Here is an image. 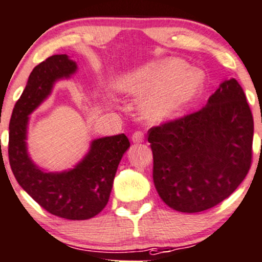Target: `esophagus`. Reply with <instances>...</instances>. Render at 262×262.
<instances>
[{"label":"esophagus","mask_w":262,"mask_h":262,"mask_svg":"<svg viewBox=\"0 0 262 262\" xmlns=\"http://www.w3.org/2000/svg\"><path fill=\"white\" fill-rule=\"evenodd\" d=\"M131 140L136 143L143 142V140H145V134H143L142 131H135L134 134H132Z\"/></svg>","instance_id":"34e87169"}]
</instances>
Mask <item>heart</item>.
Here are the masks:
<instances>
[{
  "mask_svg": "<svg viewBox=\"0 0 262 262\" xmlns=\"http://www.w3.org/2000/svg\"><path fill=\"white\" fill-rule=\"evenodd\" d=\"M205 83V74L195 67H186L180 58L146 64L123 78L121 91L142 100V116L151 123L170 120L188 101L192 100Z\"/></svg>",
  "mask_w": 262,
  "mask_h": 262,
  "instance_id": "obj_1",
  "label": "heart"
}]
</instances>
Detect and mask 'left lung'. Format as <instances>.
Listing matches in <instances>:
<instances>
[{"instance_id":"8db88e82","label":"left lung","mask_w":262,"mask_h":262,"mask_svg":"<svg viewBox=\"0 0 262 262\" xmlns=\"http://www.w3.org/2000/svg\"><path fill=\"white\" fill-rule=\"evenodd\" d=\"M254 119L243 87L224 81L199 111L148 130L154 184L180 212H201L229 198L252 161Z\"/></svg>"}]
</instances>
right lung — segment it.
Listing matches in <instances>:
<instances>
[{"label": "right lung", "instance_id": "obj_1", "mask_svg": "<svg viewBox=\"0 0 262 262\" xmlns=\"http://www.w3.org/2000/svg\"><path fill=\"white\" fill-rule=\"evenodd\" d=\"M76 70L77 64L67 55H53L32 70L10 120L8 159L19 186L42 209L67 220H87L107 205L117 167L130 147L126 135L94 140L82 161L63 172L38 168L26 145L29 115L51 94L56 81L70 77Z\"/></svg>", "mask_w": 262, "mask_h": 262}]
</instances>
